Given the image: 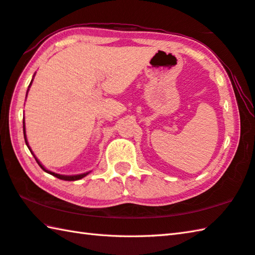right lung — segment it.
<instances>
[{
    "label": "right lung",
    "instance_id": "1",
    "mask_svg": "<svg viewBox=\"0 0 255 255\" xmlns=\"http://www.w3.org/2000/svg\"><path fill=\"white\" fill-rule=\"evenodd\" d=\"M31 84H32V82H31ZM31 84H29V86H31ZM29 86H28V87H29ZM27 92H28V91H27ZM26 96H27V94H26ZM23 132H24L25 143L27 144L28 149H29V150H31V148H29L28 143H27V140H26V134H25V124H24V122H23ZM31 152H32V150H31ZM32 153H33V152H32ZM33 156H34V153H33ZM34 158H35V160L37 161V163L39 164V167H41L45 172H47V173H49V174H52V176L56 177V178H58V179H61V180H65V181H75V180H79V179H82V178H84L85 176H87V174H88V172H86V173H83V174H77V176H62V174H58V173H55V172H52V171H49V170H46V169H45V168L42 166L41 162H39V161L37 160L36 157L34 156Z\"/></svg>",
    "mask_w": 255,
    "mask_h": 255
}]
</instances>
